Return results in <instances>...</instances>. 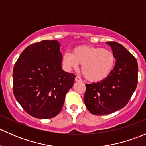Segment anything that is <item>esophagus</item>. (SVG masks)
I'll list each match as a JSON object with an SVG mask.
<instances>
[{
    "label": "esophagus",
    "instance_id": "obj_1",
    "mask_svg": "<svg viewBox=\"0 0 146 146\" xmlns=\"http://www.w3.org/2000/svg\"><path fill=\"white\" fill-rule=\"evenodd\" d=\"M75 80H76V81H77V82H82V79L80 78L79 76H76V78H75Z\"/></svg>",
    "mask_w": 146,
    "mask_h": 146
}]
</instances>
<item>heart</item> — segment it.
I'll list each match as a JSON object with an SVG mask.
<instances>
[{
    "label": "heart",
    "mask_w": 146,
    "mask_h": 146,
    "mask_svg": "<svg viewBox=\"0 0 146 146\" xmlns=\"http://www.w3.org/2000/svg\"><path fill=\"white\" fill-rule=\"evenodd\" d=\"M114 53L102 47L82 45L76 47L73 53H65L62 63L67 70L77 69L82 64V73L91 82H99L105 79L115 64Z\"/></svg>",
    "instance_id": "heart-1"
}]
</instances>
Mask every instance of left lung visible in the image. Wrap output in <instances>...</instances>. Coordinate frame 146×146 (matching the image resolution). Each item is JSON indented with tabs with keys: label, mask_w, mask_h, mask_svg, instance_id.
<instances>
[{
	"label": "left lung",
	"mask_w": 146,
	"mask_h": 146,
	"mask_svg": "<svg viewBox=\"0 0 146 146\" xmlns=\"http://www.w3.org/2000/svg\"><path fill=\"white\" fill-rule=\"evenodd\" d=\"M115 56V66L100 82L86 84L84 102L94 115L111 114L127 104L138 83V63L123 46L107 42Z\"/></svg>",
	"instance_id": "obj_1"
}]
</instances>
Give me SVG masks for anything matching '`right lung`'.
Segmentation results:
<instances>
[{
	"label": "right lung",
	"mask_w": 146,
	"mask_h": 146,
	"mask_svg": "<svg viewBox=\"0 0 146 146\" xmlns=\"http://www.w3.org/2000/svg\"><path fill=\"white\" fill-rule=\"evenodd\" d=\"M57 41L44 40L28 46L13 68L15 98L32 117L51 119L62 110L75 76L62 70Z\"/></svg>",
	"instance_id": "obj_1"
}]
</instances>
